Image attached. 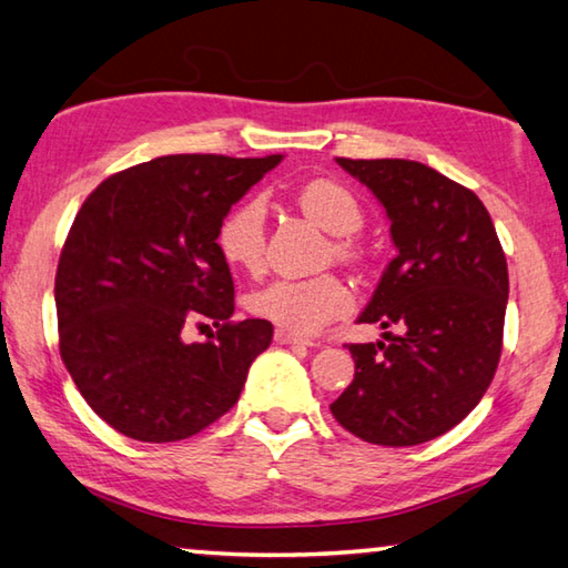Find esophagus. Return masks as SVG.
<instances>
[{"label": "esophagus", "mask_w": 568, "mask_h": 568, "mask_svg": "<svg viewBox=\"0 0 568 568\" xmlns=\"http://www.w3.org/2000/svg\"><path fill=\"white\" fill-rule=\"evenodd\" d=\"M275 343H277V345H313L311 341L297 338V335L287 333V331H275Z\"/></svg>", "instance_id": "34e87169"}]
</instances>
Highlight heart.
Wrapping results in <instances>:
<instances>
[{
    "instance_id": "heart-1",
    "label": "heart",
    "mask_w": 568,
    "mask_h": 568,
    "mask_svg": "<svg viewBox=\"0 0 568 568\" xmlns=\"http://www.w3.org/2000/svg\"><path fill=\"white\" fill-rule=\"evenodd\" d=\"M297 205L331 235H338L335 255L358 257V245L348 235L363 225V207L353 192L335 180H313L297 192ZM217 247L240 271H257L265 255V205L250 197L227 213L217 230ZM351 307V291L338 275L277 277L250 297L257 318L275 323L293 335H313Z\"/></svg>"
}]
</instances>
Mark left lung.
I'll list each match as a JSON object with an SVG mask.
<instances>
[{
  "label": "left lung",
  "instance_id": "obj_1",
  "mask_svg": "<svg viewBox=\"0 0 568 568\" xmlns=\"http://www.w3.org/2000/svg\"><path fill=\"white\" fill-rule=\"evenodd\" d=\"M335 162L386 207L398 250L358 321L400 333L348 345L355 376L331 410L368 444H426L464 420L491 386L508 303L506 255L476 192L434 168Z\"/></svg>",
  "mask_w": 568,
  "mask_h": 568
}]
</instances>
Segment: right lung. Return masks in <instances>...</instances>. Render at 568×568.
Masks as SVG:
<instances>
[{"label":"right lung","instance_id":"add662e5","mask_svg":"<svg viewBox=\"0 0 568 568\" xmlns=\"http://www.w3.org/2000/svg\"><path fill=\"white\" fill-rule=\"evenodd\" d=\"M281 160L155 158L110 175L84 200L54 277L60 353L82 398L114 430L168 444L237 403L273 325L230 321L235 287L217 230ZM203 320L219 338L182 342Z\"/></svg>","mask_w":568,"mask_h":568}]
</instances>
